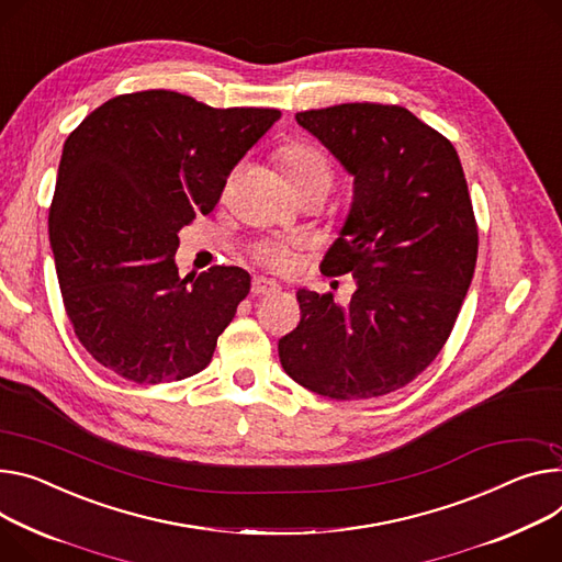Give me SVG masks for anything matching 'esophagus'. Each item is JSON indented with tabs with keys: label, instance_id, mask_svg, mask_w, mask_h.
<instances>
[{
	"label": "esophagus",
	"instance_id": "esophagus-1",
	"mask_svg": "<svg viewBox=\"0 0 562 562\" xmlns=\"http://www.w3.org/2000/svg\"><path fill=\"white\" fill-rule=\"evenodd\" d=\"M277 292H279V285L272 279L254 277V281H251V294L254 296H270V294H277Z\"/></svg>",
	"mask_w": 562,
	"mask_h": 562
}]
</instances>
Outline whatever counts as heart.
<instances>
[{
    "label": "heart",
    "mask_w": 562,
    "mask_h": 562,
    "mask_svg": "<svg viewBox=\"0 0 562 562\" xmlns=\"http://www.w3.org/2000/svg\"><path fill=\"white\" fill-rule=\"evenodd\" d=\"M277 159L281 164V170L285 180L292 184L308 182V180H328L330 182V166L326 157L308 146V144H283L277 150ZM254 256L258 263L268 266L274 272H288L294 263V254L288 245L281 243H263L254 249Z\"/></svg>",
    "instance_id": "1"
}]
</instances>
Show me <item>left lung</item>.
<instances>
[{
	"label": "left lung",
	"instance_id": "obj_1",
	"mask_svg": "<svg viewBox=\"0 0 562 562\" xmlns=\"http://www.w3.org/2000/svg\"><path fill=\"white\" fill-rule=\"evenodd\" d=\"M353 176V202L322 272L351 274L349 306L301 288L279 339L285 373L335 401L392 394L439 356L477 263V223L454 146L401 105L299 112Z\"/></svg>",
	"mask_w": 562,
	"mask_h": 562
}]
</instances>
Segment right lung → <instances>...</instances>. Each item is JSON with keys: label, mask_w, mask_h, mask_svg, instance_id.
I'll return each mask as SVG.
<instances>
[{"label": "right lung", "mask_w": 562, "mask_h": 562, "mask_svg": "<svg viewBox=\"0 0 562 562\" xmlns=\"http://www.w3.org/2000/svg\"><path fill=\"white\" fill-rule=\"evenodd\" d=\"M281 112L218 110L148 90L97 108L67 137L49 243L88 353L139 384L200 373L249 292L243 268L180 277V229L218 204L229 172Z\"/></svg>", "instance_id": "add662e5"}]
</instances>
